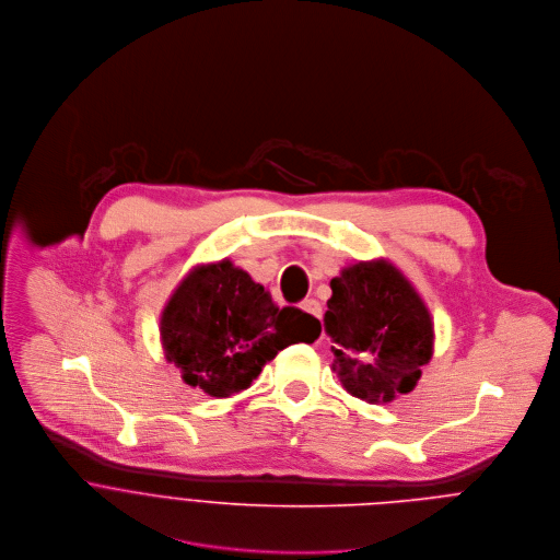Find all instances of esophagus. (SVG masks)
<instances>
[{"instance_id":"esophagus-1","label":"esophagus","mask_w":560,"mask_h":560,"mask_svg":"<svg viewBox=\"0 0 560 560\" xmlns=\"http://www.w3.org/2000/svg\"><path fill=\"white\" fill-rule=\"evenodd\" d=\"M300 306H302V311H304V313H308L311 317L322 319V306H319V302H317V300H313V298H311V300H304Z\"/></svg>"}]
</instances>
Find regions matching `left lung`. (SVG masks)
Masks as SVG:
<instances>
[{"label": "left lung", "mask_w": 560, "mask_h": 560, "mask_svg": "<svg viewBox=\"0 0 560 560\" xmlns=\"http://www.w3.org/2000/svg\"><path fill=\"white\" fill-rule=\"evenodd\" d=\"M326 332L332 370L348 393L390 401L410 393L432 357V322L408 280L388 262H359L330 282Z\"/></svg>", "instance_id": "left-lung-1"}]
</instances>
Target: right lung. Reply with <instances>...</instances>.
I'll return each instance as SVG.
<instances>
[{"mask_svg":"<svg viewBox=\"0 0 560 560\" xmlns=\"http://www.w3.org/2000/svg\"><path fill=\"white\" fill-rule=\"evenodd\" d=\"M322 326L271 295L230 260L199 267L172 295L161 335L167 359L185 382L212 397H230L252 384L291 343H311Z\"/></svg>","mask_w":560,"mask_h":560,"instance_id":"obj_1","label":"right lung"}]
</instances>
